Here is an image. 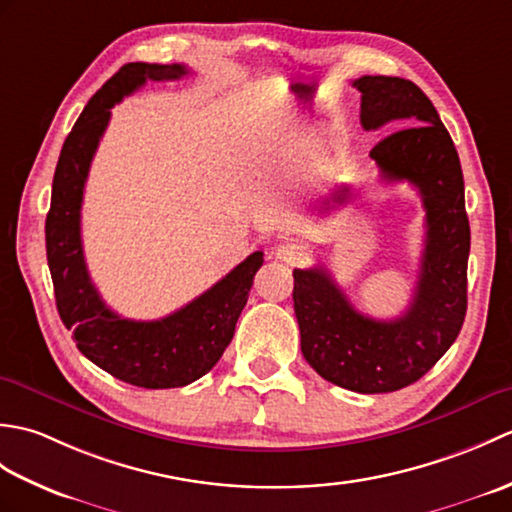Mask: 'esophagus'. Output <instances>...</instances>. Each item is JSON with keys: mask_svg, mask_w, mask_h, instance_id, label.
I'll return each mask as SVG.
<instances>
[{"mask_svg": "<svg viewBox=\"0 0 512 512\" xmlns=\"http://www.w3.org/2000/svg\"><path fill=\"white\" fill-rule=\"evenodd\" d=\"M273 255L277 259H281V262H286V264H301L303 259H306V250H303L299 244L284 242V244L275 246Z\"/></svg>", "mask_w": 512, "mask_h": 512, "instance_id": "34e87169", "label": "esophagus"}]
</instances>
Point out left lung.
I'll list each match as a JSON object with an SVG mask.
<instances>
[{
	"label": "left lung",
	"instance_id": "8db88e82",
	"mask_svg": "<svg viewBox=\"0 0 512 512\" xmlns=\"http://www.w3.org/2000/svg\"><path fill=\"white\" fill-rule=\"evenodd\" d=\"M363 129L407 125L369 151L387 182L407 180L427 211V237L416 292L407 312L376 321L358 312L330 270H295V314L303 358L330 383L358 394H387L416 383L458 339L466 314V264L471 228L464 209L458 151L436 107L416 83L400 76H361ZM339 187L332 202L345 204Z\"/></svg>",
	"mask_w": 512,
	"mask_h": 512
}]
</instances>
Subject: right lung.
<instances>
[{"label":"right lung","mask_w":512,"mask_h":512,"mask_svg":"<svg viewBox=\"0 0 512 512\" xmlns=\"http://www.w3.org/2000/svg\"><path fill=\"white\" fill-rule=\"evenodd\" d=\"M184 74L189 70L180 63H127L92 96L63 143L46 217L48 266L63 325L85 358L114 378L145 389L184 387L220 361L255 273L264 264V253L257 250L204 295L156 321H132L107 308L88 275L81 204L110 110L145 81H173Z\"/></svg>","instance_id":"1"}]
</instances>
